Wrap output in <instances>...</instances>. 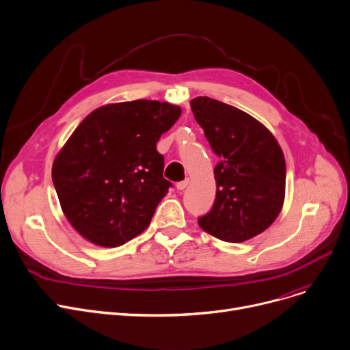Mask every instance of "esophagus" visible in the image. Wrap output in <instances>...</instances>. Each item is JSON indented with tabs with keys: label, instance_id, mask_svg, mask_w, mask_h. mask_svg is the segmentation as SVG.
I'll return each instance as SVG.
<instances>
[{
	"label": "esophagus",
	"instance_id": "esophagus-1",
	"mask_svg": "<svg viewBox=\"0 0 350 350\" xmlns=\"http://www.w3.org/2000/svg\"><path fill=\"white\" fill-rule=\"evenodd\" d=\"M188 185H189V179H185V180L176 183V188H178V191H183L185 188L188 187Z\"/></svg>",
	"mask_w": 350,
	"mask_h": 350
}]
</instances>
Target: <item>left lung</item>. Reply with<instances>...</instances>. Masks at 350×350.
Returning <instances> with one entry per match:
<instances>
[{
  "mask_svg": "<svg viewBox=\"0 0 350 350\" xmlns=\"http://www.w3.org/2000/svg\"><path fill=\"white\" fill-rule=\"evenodd\" d=\"M195 120L213 152L216 199L200 228L219 240L241 243L269 229L285 198V159L258 120L211 97L191 100Z\"/></svg>",
  "mask_w": 350,
  "mask_h": 350,
  "instance_id": "obj_1",
  "label": "left lung"
}]
</instances>
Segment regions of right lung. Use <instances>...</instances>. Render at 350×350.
<instances>
[{
    "mask_svg": "<svg viewBox=\"0 0 350 350\" xmlns=\"http://www.w3.org/2000/svg\"><path fill=\"white\" fill-rule=\"evenodd\" d=\"M180 116L158 100L113 103L93 110L57 152L52 180L75 230L117 247L146 230L171 182L157 142Z\"/></svg>",
    "mask_w": 350,
    "mask_h": 350,
    "instance_id": "add662e5",
    "label": "right lung"
}]
</instances>
